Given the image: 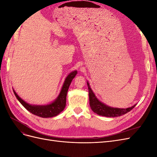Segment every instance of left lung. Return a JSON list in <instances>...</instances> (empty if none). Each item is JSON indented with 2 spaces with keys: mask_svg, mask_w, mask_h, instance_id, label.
Returning a JSON list of instances; mask_svg holds the SVG:
<instances>
[{
  "mask_svg": "<svg viewBox=\"0 0 157 157\" xmlns=\"http://www.w3.org/2000/svg\"><path fill=\"white\" fill-rule=\"evenodd\" d=\"M87 85L89 92L90 105L91 107L92 110L99 115L107 117H120L121 115H124V114H126L128 112L130 111L136 106V105H134V106L126 109H118L108 107L101 101H99L96 98V97L95 96L94 92L90 87V84L88 82H87Z\"/></svg>",
  "mask_w": 157,
  "mask_h": 157,
  "instance_id": "1",
  "label": "left lung"
}]
</instances>
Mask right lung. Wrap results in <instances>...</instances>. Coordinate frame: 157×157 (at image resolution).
Masks as SVG:
<instances>
[{
  "mask_svg": "<svg viewBox=\"0 0 157 157\" xmlns=\"http://www.w3.org/2000/svg\"><path fill=\"white\" fill-rule=\"evenodd\" d=\"M77 74V71H75L67 76V77L66 78L65 80L63 87L61 88V92L58 98L53 103L47 105H31L30 104L25 102L22 99L19 97L18 95L13 90V91L19 101L21 103V105L27 111H29V112L33 113V115L43 118L53 117L58 115L61 111H63V109H65L66 105V96H67L69 87L72 80L75 78Z\"/></svg>",
  "mask_w": 157,
  "mask_h": 157,
  "instance_id": "add662e5",
  "label": "right lung"
}]
</instances>
